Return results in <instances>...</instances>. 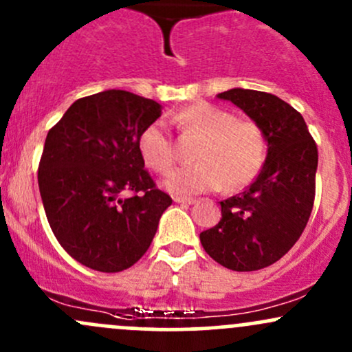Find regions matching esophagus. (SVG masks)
<instances>
[{"mask_svg": "<svg viewBox=\"0 0 352 352\" xmlns=\"http://www.w3.org/2000/svg\"><path fill=\"white\" fill-rule=\"evenodd\" d=\"M173 201L179 202V204H195V199L194 197H182V195H175Z\"/></svg>", "mask_w": 352, "mask_h": 352, "instance_id": "obj_1", "label": "esophagus"}]
</instances>
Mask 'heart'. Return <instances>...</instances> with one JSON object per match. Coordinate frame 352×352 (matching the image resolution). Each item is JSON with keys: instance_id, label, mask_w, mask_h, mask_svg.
<instances>
[{"instance_id": "b5f03b06", "label": "heart", "mask_w": 352, "mask_h": 352, "mask_svg": "<svg viewBox=\"0 0 352 352\" xmlns=\"http://www.w3.org/2000/svg\"><path fill=\"white\" fill-rule=\"evenodd\" d=\"M168 124L184 135L201 136L194 158L197 164L170 173L165 187L175 194H197L238 188L258 175L266 157V140L254 121L236 120L219 106L195 102L168 114ZM138 150L143 162L157 173H166L177 162L173 138L162 121L148 124L140 133Z\"/></svg>"}]
</instances>
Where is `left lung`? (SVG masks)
I'll use <instances>...</instances> for the list:
<instances>
[{
  "instance_id": "obj_1",
  "label": "left lung",
  "mask_w": 352,
  "mask_h": 352,
  "mask_svg": "<svg viewBox=\"0 0 352 352\" xmlns=\"http://www.w3.org/2000/svg\"><path fill=\"white\" fill-rule=\"evenodd\" d=\"M263 131L268 155L260 175L221 202V221L201 232L206 253L234 272H254L292 250L316 201L317 145L302 114L276 96L251 89L221 92Z\"/></svg>"
}]
</instances>
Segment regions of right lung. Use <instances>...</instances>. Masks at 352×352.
Wrapping results in <instances>:
<instances>
[{
  "mask_svg": "<svg viewBox=\"0 0 352 352\" xmlns=\"http://www.w3.org/2000/svg\"><path fill=\"white\" fill-rule=\"evenodd\" d=\"M160 113L153 99L111 89L77 99L47 135L43 209L60 246L87 268L118 273L135 265L172 204L138 150L140 133Z\"/></svg>",
  "mask_w": 352,
  "mask_h": 352,
  "instance_id": "1",
  "label": "right lung"
}]
</instances>
